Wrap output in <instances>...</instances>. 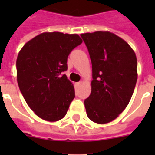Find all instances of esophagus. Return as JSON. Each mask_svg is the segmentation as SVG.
Instances as JSON below:
<instances>
[{"instance_id":"34e87169","label":"esophagus","mask_w":155,"mask_h":155,"mask_svg":"<svg viewBox=\"0 0 155 155\" xmlns=\"http://www.w3.org/2000/svg\"><path fill=\"white\" fill-rule=\"evenodd\" d=\"M82 84H83L82 81H80V82L76 83V84H75V85H76V87H80V86H81V85H82Z\"/></svg>"}]
</instances>
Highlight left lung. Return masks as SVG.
<instances>
[{
  "label": "left lung",
  "instance_id": "left-lung-1",
  "mask_svg": "<svg viewBox=\"0 0 155 155\" xmlns=\"http://www.w3.org/2000/svg\"><path fill=\"white\" fill-rule=\"evenodd\" d=\"M92 66V91L84 101L87 116L97 124L115 120L133 96L137 62L130 45L109 31L81 34Z\"/></svg>",
  "mask_w": 155,
  "mask_h": 155
}]
</instances>
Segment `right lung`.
Masks as SVG:
<instances>
[{
    "instance_id": "obj_1",
    "label": "right lung",
    "mask_w": 155,
    "mask_h": 155,
    "mask_svg": "<svg viewBox=\"0 0 155 155\" xmlns=\"http://www.w3.org/2000/svg\"><path fill=\"white\" fill-rule=\"evenodd\" d=\"M77 34L44 32L25 43L17 58V80L25 102L38 117L58 121L75 98L74 85L63 75L68 57L82 43Z\"/></svg>"
}]
</instances>
